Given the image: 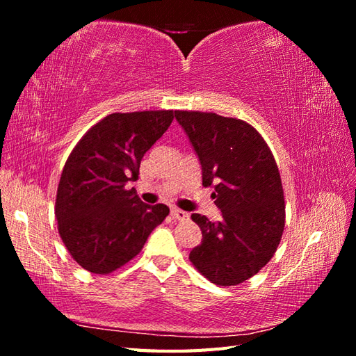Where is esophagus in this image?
I'll use <instances>...</instances> for the list:
<instances>
[{
	"label": "esophagus",
	"instance_id": "34e87169",
	"mask_svg": "<svg viewBox=\"0 0 356 356\" xmlns=\"http://www.w3.org/2000/svg\"><path fill=\"white\" fill-rule=\"evenodd\" d=\"M171 216H172V218H176V220H179V222L188 220V217H190V214L185 213V211H182V209H179V208H172Z\"/></svg>",
	"mask_w": 356,
	"mask_h": 356
}]
</instances>
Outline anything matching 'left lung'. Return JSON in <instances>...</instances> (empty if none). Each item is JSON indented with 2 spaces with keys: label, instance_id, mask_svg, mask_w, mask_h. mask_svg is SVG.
Returning a JSON list of instances; mask_svg holds the SVG:
<instances>
[{
  "label": "left lung",
  "instance_id": "8db88e82",
  "mask_svg": "<svg viewBox=\"0 0 356 356\" xmlns=\"http://www.w3.org/2000/svg\"><path fill=\"white\" fill-rule=\"evenodd\" d=\"M202 165L203 186L222 220L193 214L202 243L190 260L203 277L218 286H236L255 275L274 257L284 229V193L268 143L241 119L205 111H174Z\"/></svg>",
  "mask_w": 356,
  "mask_h": 356
}]
</instances>
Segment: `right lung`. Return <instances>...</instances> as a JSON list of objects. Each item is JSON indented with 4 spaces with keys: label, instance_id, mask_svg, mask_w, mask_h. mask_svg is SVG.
I'll list each match as a JSON object with an SVG mask.
<instances>
[{
    "label": "right lung",
    "instance_id": "1",
    "mask_svg": "<svg viewBox=\"0 0 356 356\" xmlns=\"http://www.w3.org/2000/svg\"><path fill=\"white\" fill-rule=\"evenodd\" d=\"M172 110L111 113L82 136L59 179L55 216L67 251L88 272L107 275L138 255L170 214L147 205L128 182L143 154L168 130Z\"/></svg>",
    "mask_w": 356,
    "mask_h": 356
}]
</instances>
